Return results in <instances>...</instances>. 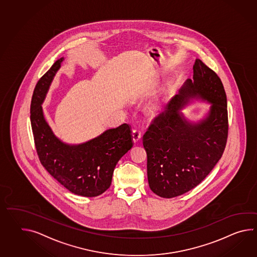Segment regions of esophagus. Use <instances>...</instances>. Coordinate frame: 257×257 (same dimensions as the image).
Here are the masks:
<instances>
[{
  "instance_id": "obj_1",
  "label": "esophagus",
  "mask_w": 257,
  "mask_h": 257,
  "mask_svg": "<svg viewBox=\"0 0 257 257\" xmlns=\"http://www.w3.org/2000/svg\"><path fill=\"white\" fill-rule=\"evenodd\" d=\"M132 137H133V142L134 144H137V143L139 142L140 141V139H141V133L139 131H137V130H134L133 131V135H132Z\"/></svg>"
}]
</instances>
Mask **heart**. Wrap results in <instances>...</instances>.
I'll use <instances>...</instances> for the list:
<instances>
[{
	"label": "heart",
	"mask_w": 257,
	"mask_h": 257,
	"mask_svg": "<svg viewBox=\"0 0 257 257\" xmlns=\"http://www.w3.org/2000/svg\"><path fill=\"white\" fill-rule=\"evenodd\" d=\"M162 108V102L160 100H156L154 102H151L148 107V110L149 111V113H151L152 115L158 114L161 110Z\"/></svg>",
	"instance_id": "b5f03b06"
}]
</instances>
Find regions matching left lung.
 Listing matches in <instances>:
<instances>
[{
  "label": "left lung",
  "mask_w": 257,
  "mask_h": 257,
  "mask_svg": "<svg viewBox=\"0 0 257 257\" xmlns=\"http://www.w3.org/2000/svg\"><path fill=\"white\" fill-rule=\"evenodd\" d=\"M190 99L211 103L205 118L191 122L179 111ZM228 130L227 97L222 82L196 59L193 79L184 83L143 137L152 192L163 198H172L197 186L221 159Z\"/></svg>",
  "instance_id": "left-lung-1"
}]
</instances>
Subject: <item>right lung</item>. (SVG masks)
<instances>
[{"mask_svg": "<svg viewBox=\"0 0 257 257\" xmlns=\"http://www.w3.org/2000/svg\"><path fill=\"white\" fill-rule=\"evenodd\" d=\"M64 60H57L36 85L30 120L35 146L47 171L71 193L86 197L103 194L110 186L115 166L133 147L130 126L123 123L78 145L60 140L45 120L41 104Z\"/></svg>", "mask_w": 257, "mask_h": 257, "instance_id": "add662e5", "label": "right lung"}]
</instances>
